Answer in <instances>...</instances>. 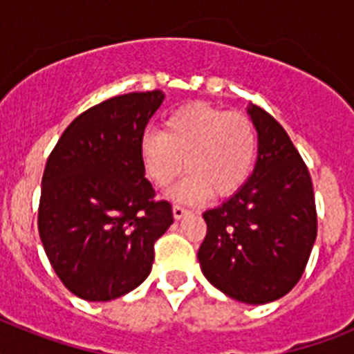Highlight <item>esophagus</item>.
<instances>
[{
  "mask_svg": "<svg viewBox=\"0 0 354 354\" xmlns=\"http://www.w3.org/2000/svg\"><path fill=\"white\" fill-rule=\"evenodd\" d=\"M187 214H192V211H187V209L180 207V205H174V218H175V220H183V218H186Z\"/></svg>",
  "mask_w": 354,
  "mask_h": 354,
  "instance_id": "34e87169",
  "label": "esophagus"
}]
</instances>
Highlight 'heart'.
I'll return each mask as SVG.
<instances>
[{"instance_id": "1", "label": "heart", "mask_w": 354, "mask_h": 354, "mask_svg": "<svg viewBox=\"0 0 354 354\" xmlns=\"http://www.w3.org/2000/svg\"><path fill=\"white\" fill-rule=\"evenodd\" d=\"M257 150V131L248 117L205 102L175 109L162 133L147 131L140 138L143 170L158 187L174 183L186 161L189 174L170 192L171 198L186 204H196L211 192L236 193L250 179Z\"/></svg>"}]
</instances>
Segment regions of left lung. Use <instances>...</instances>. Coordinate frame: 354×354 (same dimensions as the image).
<instances>
[{"instance_id":"8db88e82","label":"left lung","mask_w":354,"mask_h":354,"mask_svg":"<svg viewBox=\"0 0 354 354\" xmlns=\"http://www.w3.org/2000/svg\"><path fill=\"white\" fill-rule=\"evenodd\" d=\"M259 136L253 174L223 204L204 212L207 234L198 262L228 298L264 305L299 282L317 236L314 187L289 134L255 104Z\"/></svg>"}]
</instances>
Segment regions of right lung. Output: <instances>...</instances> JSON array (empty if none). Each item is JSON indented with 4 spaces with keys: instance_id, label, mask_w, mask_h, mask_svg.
<instances>
[{
    "instance_id": "1",
    "label": "right lung",
    "mask_w": 354,
    "mask_h": 354,
    "mask_svg": "<svg viewBox=\"0 0 354 354\" xmlns=\"http://www.w3.org/2000/svg\"><path fill=\"white\" fill-rule=\"evenodd\" d=\"M165 93L111 97L74 118L46 162L39 205L44 250L65 287L111 301L149 277L154 243L174 223L145 179L140 138Z\"/></svg>"
}]
</instances>
